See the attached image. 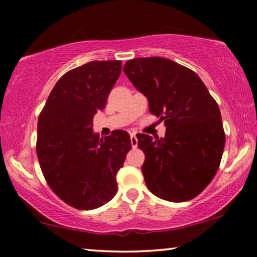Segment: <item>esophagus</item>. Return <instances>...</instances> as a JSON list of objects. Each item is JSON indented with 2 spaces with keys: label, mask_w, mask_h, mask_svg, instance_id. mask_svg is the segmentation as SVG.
<instances>
[{
  "label": "esophagus",
  "mask_w": 257,
  "mask_h": 257,
  "mask_svg": "<svg viewBox=\"0 0 257 257\" xmlns=\"http://www.w3.org/2000/svg\"><path fill=\"white\" fill-rule=\"evenodd\" d=\"M130 142H132V146L133 149H136L138 145V139L136 137V134H132L130 135Z\"/></svg>",
  "instance_id": "esophagus-1"
}]
</instances>
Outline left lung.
<instances>
[{"instance_id": "left-lung-1", "label": "left lung", "mask_w": 257, "mask_h": 257, "mask_svg": "<svg viewBox=\"0 0 257 257\" xmlns=\"http://www.w3.org/2000/svg\"><path fill=\"white\" fill-rule=\"evenodd\" d=\"M123 71L167 127L161 139L137 135L147 188L169 202L193 199L214 178L223 154L219 105L196 73L172 60L133 59Z\"/></svg>"}]
</instances>
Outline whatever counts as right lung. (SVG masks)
I'll return each instance as SVG.
<instances>
[{
	"mask_svg": "<svg viewBox=\"0 0 257 257\" xmlns=\"http://www.w3.org/2000/svg\"><path fill=\"white\" fill-rule=\"evenodd\" d=\"M121 61H92L60 78L38 118L36 152L51 189L77 210H94L114 197L115 177L132 150L130 136L114 130L99 138L93 118L106 105Z\"/></svg>",
	"mask_w": 257,
	"mask_h": 257,
	"instance_id": "obj_1",
	"label": "right lung"
}]
</instances>
